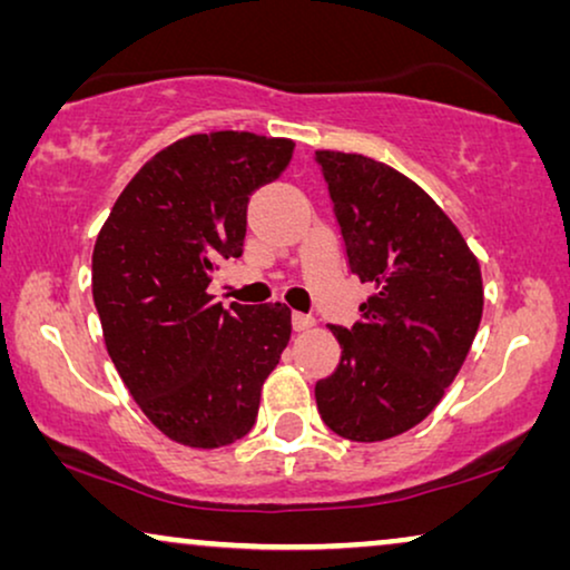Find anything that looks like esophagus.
<instances>
[{
	"mask_svg": "<svg viewBox=\"0 0 570 570\" xmlns=\"http://www.w3.org/2000/svg\"><path fill=\"white\" fill-rule=\"evenodd\" d=\"M316 322L311 316H306V314H298V311H295L293 314V330L295 332H306V330H311V326H314Z\"/></svg>",
	"mask_w": 570,
	"mask_h": 570,
	"instance_id": "1",
	"label": "esophagus"
}]
</instances>
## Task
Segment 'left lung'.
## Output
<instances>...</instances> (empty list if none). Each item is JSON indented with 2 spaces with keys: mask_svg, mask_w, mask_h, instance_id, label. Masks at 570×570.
<instances>
[{
  "mask_svg": "<svg viewBox=\"0 0 570 570\" xmlns=\"http://www.w3.org/2000/svg\"><path fill=\"white\" fill-rule=\"evenodd\" d=\"M347 264L373 287L361 322L330 326L337 371L316 384L318 415L342 439H394L431 415L482 318L478 256L449 215L386 163L316 150Z\"/></svg>",
  "mask_w": 570,
  "mask_h": 570,
  "instance_id": "left-lung-1",
  "label": "left lung"
}]
</instances>
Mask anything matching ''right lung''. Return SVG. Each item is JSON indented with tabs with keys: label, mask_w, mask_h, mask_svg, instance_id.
I'll use <instances>...</instances> for the list:
<instances>
[{
	"label": "right lung",
	"mask_w": 570,
	"mask_h": 570,
	"mask_svg": "<svg viewBox=\"0 0 570 570\" xmlns=\"http://www.w3.org/2000/svg\"><path fill=\"white\" fill-rule=\"evenodd\" d=\"M293 139L209 131L153 155L92 248V301L129 394L170 441L220 449L256 423L262 386L291 342L285 303L207 293L244 254L246 205L293 158Z\"/></svg>",
	"instance_id": "1"
}]
</instances>
